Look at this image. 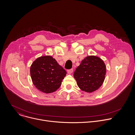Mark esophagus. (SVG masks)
Masks as SVG:
<instances>
[{
	"mask_svg": "<svg viewBox=\"0 0 135 135\" xmlns=\"http://www.w3.org/2000/svg\"><path fill=\"white\" fill-rule=\"evenodd\" d=\"M73 72V69H70L69 70H67V73L68 74H71Z\"/></svg>",
	"mask_w": 135,
	"mask_h": 135,
	"instance_id": "esophagus-1",
	"label": "esophagus"
}]
</instances>
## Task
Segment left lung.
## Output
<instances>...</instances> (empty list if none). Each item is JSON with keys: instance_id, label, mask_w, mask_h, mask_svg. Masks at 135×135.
I'll list each match as a JSON object with an SVG mask.
<instances>
[{"instance_id": "1", "label": "left lung", "mask_w": 135, "mask_h": 135, "mask_svg": "<svg viewBox=\"0 0 135 135\" xmlns=\"http://www.w3.org/2000/svg\"><path fill=\"white\" fill-rule=\"evenodd\" d=\"M106 73V67L104 61L98 56L89 55L77 67L74 77L81 90L91 93L102 85Z\"/></svg>"}]
</instances>
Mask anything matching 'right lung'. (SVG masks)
<instances>
[{
    "label": "right lung",
    "instance_id": "add662e5",
    "mask_svg": "<svg viewBox=\"0 0 135 135\" xmlns=\"http://www.w3.org/2000/svg\"><path fill=\"white\" fill-rule=\"evenodd\" d=\"M30 71L34 85L45 93H52L58 89L67 74L50 55L38 57L31 65Z\"/></svg>",
    "mask_w": 135,
    "mask_h": 135
}]
</instances>
